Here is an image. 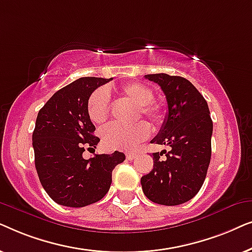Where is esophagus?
Returning <instances> with one entry per match:
<instances>
[{
	"label": "esophagus",
	"instance_id": "esophagus-1",
	"mask_svg": "<svg viewBox=\"0 0 252 252\" xmlns=\"http://www.w3.org/2000/svg\"><path fill=\"white\" fill-rule=\"evenodd\" d=\"M135 157H136V154H134V153H126V158L128 160H133Z\"/></svg>",
	"mask_w": 252,
	"mask_h": 252
}]
</instances>
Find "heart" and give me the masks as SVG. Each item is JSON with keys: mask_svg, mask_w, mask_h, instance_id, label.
<instances>
[{"mask_svg": "<svg viewBox=\"0 0 252 252\" xmlns=\"http://www.w3.org/2000/svg\"><path fill=\"white\" fill-rule=\"evenodd\" d=\"M120 97L136 106L135 120L140 117L149 120L154 125H160L165 119L164 108L154 102V92L141 82H128L117 89ZM110 113V96L104 89H96L87 101V115L95 125H101ZM150 129L147 124L137 123L130 127L116 124L104 127L101 132L102 144L108 150H132L141 141L149 136Z\"/></svg>", "mask_w": 252, "mask_h": 252, "instance_id": "obj_1", "label": "heart"}]
</instances>
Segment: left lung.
I'll return each mask as SVG.
<instances>
[{
	"instance_id": "obj_1",
	"label": "left lung",
	"mask_w": 252,
	"mask_h": 252,
	"mask_svg": "<svg viewBox=\"0 0 252 252\" xmlns=\"http://www.w3.org/2000/svg\"><path fill=\"white\" fill-rule=\"evenodd\" d=\"M144 78L159 85L166 96L167 115L151 143L171 150L154 153V168L141 178L144 195L161 205H179L197 194L211 159L213 124L205 98L187 79L166 73ZM167 158L160 160L162 153Z\"/></svg>"
}]
</instances>
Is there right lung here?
<instances>
[{"label": "right lung", "mask_w": 252, "mask_h": 252, "mask_svg": "<svg viewBox=\"0 0 252 252\" xmlns=\"http://www.w3.org/2000/svg\"><path fill=\"white\" fill-rule=\"evenodd\" d=\"M112 78L84 77L51 96L37 113L33 132L35 168L44 190L60 205L82 208L104 197L112 171L125 155H95L85 159L86 148H96L99 139L87 115L93 92Z\"/></svg>", "instance_id": "right-lung-1"}]
</instances>
